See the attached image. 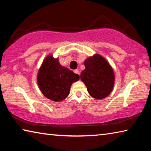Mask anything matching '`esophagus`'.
<instances>
[{"instance_id": "obj_1", "label": "esophagus", "mask_w": 151, "mask_h": 151, "mask_svg": "<svg viewBox=\"0 0 151 151\" xmlns=\"http://www.w3.org/2000/svg\"><path fill=\"white\" fill-rule=\"evenodd\" d=\"M74 73H75V74H77V75H80V71H79L77 69H76V70H74Z\"/></svg>"}]
</instances>
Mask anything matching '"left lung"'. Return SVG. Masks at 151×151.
<instances>
[{"instance_id": "obj_1", "label": "left lung", "mask_w": 151, "mask_h": 151, "mask_svg": "<svg viewBox=\"0 0 151 151\" xmlns=\"http://www.w3.org/2000/svg\"><path fill=\"white\" fill-rule=\"evenodd\" d=\"M85 69L81 75V80L93 98H105L113 88L114 75L108 62L99 55H94L85 61Z\"/></svg>"}]
</instances>
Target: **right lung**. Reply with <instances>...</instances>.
<instances>
[{
    "mask_svg": "<svg viewBox=\"0 0 151 151\" xmlns=\"http://www.w3.org/2000/svg\"><path fill=\"white\" fill-rule=\"evenodd\" d=\"M79 78L77 74L61 66L58 58L49 55L43 61L37 82L40 91L47 99L58 102L69 94L71 85Z\"/></svg>",
    "mask_w": 151,
    "mask_h": 151,
    "instance_id": "obj_1",
    "label": "right lung"
}]
</instances>
